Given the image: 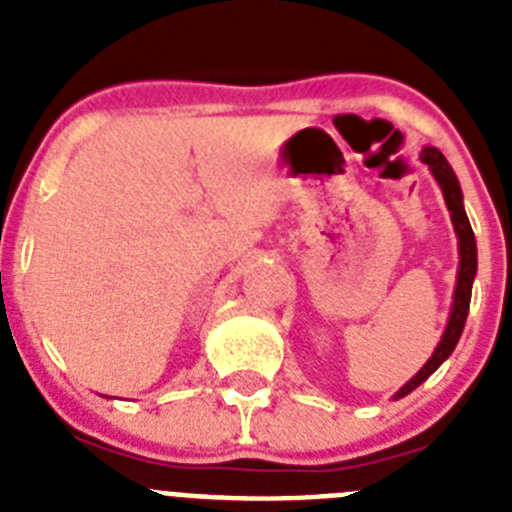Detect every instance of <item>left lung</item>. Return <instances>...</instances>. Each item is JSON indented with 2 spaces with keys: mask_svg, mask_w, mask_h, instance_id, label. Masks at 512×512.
<instances>
[{
  "mask_svg": "<svg viewBox=\"0 0 512 512\" xmlns=\"http://www.w3.org/2000/svg\"><path fill=\"white\" fill-rule=\"evenodd\" d=\"M420 161H423V164L431 169L433 179H436L438 187H441V192H443L446 207H449V212H451L454 233H456V238H459V271H456L454 302H451L449 323H446V330H443L441 341H438V346H436V351L431 354V359L420 366V372L415 374L413 379H408V382L402 384L400 390L392 395L395 400L410 395L415 387H420L425 379L436 372L443 361L454 354L456 343H459V338H461V330H464V323H467L469 300H472V282H474V277H477V241H474L472 225H469L467 210H464V194H461L459 179H456L454 169H451V164L446 161V158H443V153L438 151V148H433V146L423 148V153H420Z\"/></svg>",
  "mask_w": 512,
  "mask_h": 512,
  "instance_id": "8db88e82",
  "label": "left lung"
}]
</instances>
